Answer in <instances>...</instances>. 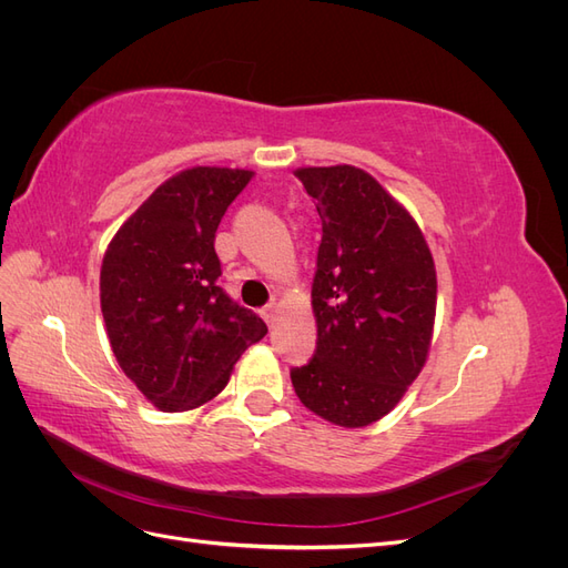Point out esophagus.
<instances>
[{
    "label": "esophagus",
    "instance_id": "1",
    "mask_svg": "<svg viewBox=\"0 0 568 568\" xmlns=\"http://www.w3.org/2000/svg\"><path fill=\"white\" fill-rule=\"evenodd\" d=\"M261 315H263V320L267 322V326H274V322H277V315H280V305H277V303L265 305L263 311H261Z\"/></svg>",
    "mask_w": 568,
    "mask_h": 568
}]
</instances>
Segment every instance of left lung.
Here are the masks:
<instances>
[{
  "label": "left lung",
  "mask_w": 568,
  "mask_h": 568,
  "mask_svg": "<svg viewBox=\"0 0 568 568\" xmlns=\"http://www.w3.org/2000/svg\"><path fill=\"white\" fill-rule=\"evenodd\" d=\"M322 217L313 280L317 348L291 369L317 417L363 428L386 417L426 365L436 265L417 220L363 168H298Z\"/></svg>",
  "instance_id": "left-lung-1"
}]
</instances>
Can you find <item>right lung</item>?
I'll use <instances>...</instances> for the list:
<instances>
[{"instance_id":"obj_1","label":"right lung","mask_w":568,"mask_h":568,"mask_svg":"<svg viewBox=\"0 0 568 568\" xmlns=\"http://www.w3.org/2000/svg\"><path fill=\"white\" fill-rule=\"evenodd\" d=\"M255 173L194 165L165 180L113 234L101 315L128 379L161 412L196 409L227 386L265 322L217 286L215 232Z\"/></svg>"}]
</instances>
